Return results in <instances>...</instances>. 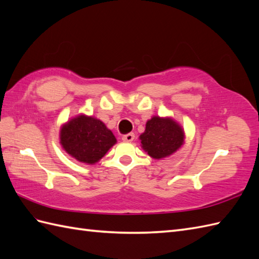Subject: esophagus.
Segmentation results:
<instances>
[{
	"instance_id": "34e87169",
	"label": "esophagus",
	"mask_w": 259,
	"mask_h": 259,
	"mask_svg": "<svg viewBox=\"0 0 259 259\" xmlns=\"http://www.w3.org/2000/svg\"><path fill=\"white\" fill-rule=\"evenodd\" d=\"M134 139H135V134H127V135L122 136V140L125 142L134 141Z\"/></svg>"
}]
</instances>
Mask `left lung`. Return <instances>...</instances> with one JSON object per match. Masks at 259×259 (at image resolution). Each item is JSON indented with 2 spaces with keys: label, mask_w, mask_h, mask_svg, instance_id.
Returning a JSON list of instances; mask_svg holds the SVG:
<instances>
[{
  "label": "left lung",
  "mask_w": 259,
  "mask_h": 259,
  "mask_svg": "<svg viewBox=\"0 0 259 259\" xmlns=\"http://www.w3.org/2000/svg\"><path fill=\"white\" fill-rule=\"evenodd\" d=\"M140 140L142 148L150 156L163 158L181 148L184 132L181 125L171 119L153 117L147 122Z\"/></svg>",
  "instance_id": "left-lung-1"
}]
</instances>
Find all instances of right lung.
I'll return each mask as SVG.
<instances>
[{
	"mask_svg": "<svg viewBox=\"0 0 259 259\" xmlns=\"http://www.w3.org/2000/svg\"><path fill=\"white\" fill-rule=\"evenodd\" d=\"M60 140L63 149L71 156L88 164L98 162L116 143L115 136L104 122L84 115L63 125Z\"/></svg>",
	"mask_w": 259,
	"mask_h": 259,
	"instance_id": "obj_1",
	"label": "right lung"
}]
</instances>
